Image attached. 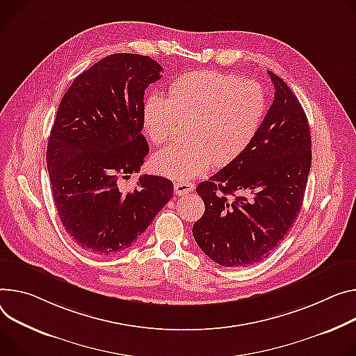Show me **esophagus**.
I'll use <instances>...</instances> for the list:
<instances>
[{"label": "esophagus", "mask_w": 356, "mask_h": 356, "mask_svg": "<svg viewBox=\"0 0 356 356\" xmlns=\"http://www.w3.org/2000/svg\"><path fill=\"white\" fill-rule=\"evenodd\" d=\"M195 190V184L190 181H177L175 183V193L177 196H186Z\"/></svg>", "instance_id": "obj_1"}]
</instances>
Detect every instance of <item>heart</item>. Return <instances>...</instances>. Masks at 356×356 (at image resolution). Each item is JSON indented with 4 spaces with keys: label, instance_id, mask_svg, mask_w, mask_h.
Masks as SVG:
<instances>
[{
    "label": "heart",
    "instance_id": "b5f03b06",
    "mask_svg": "<svg viewBox=\"0 0 356 356\" xmlns=\"http://www.w3.org/2000/svg\"><path fill=\"white\" fill-rule=\"evenodd\" d=\"M266 112V90L257 81L210 70L177 76L169 85V98L159 92L146 96L143 126L154 143H163L175 136L180 116H193L191 140L159 150L154 170L188 180L204 175L216 160L229 163L252 142Z\"/></svg>",
    "mask_w": 356,
    "mask_h": 356
}]
</instances>
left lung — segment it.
<instances>
[{
	"label": "left lung",
	"mask_w": 356,
	"mask_h": 356,
	"mask_svg": "<svg viewBox=\"0 0 356 356\" xmlns=\"http://www.w3.org/2000/svg\"><path fill=\"white\" fill-rule=\"evenodd\" d=\"M268 75L274 102L255 138L196 187L206 210L193 225V236L222 267L263 261L291 229L304 200L312 157L308 119L289 86Z\"/></svg>",
	"instance_id": "8db88e82"
}]
</instances>
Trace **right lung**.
<instances>
[{"label":"right lung","mask_w":356,"mask_h":356,"mask_svg":"<svg viewBox=\"0 0 356 356\" xmlns=\"http://www.w3.org/2000/svg\"><path fill=\"white\" fill-rule=\"evenodd\" d=\"M156 60L112 54L75 78L59 104L47 166L59 218L83 250L109 255L131 247L173 196V183L142 175L145 89L161 78Z\"/></svg>","instance_id":"obj_1"}]
</instances>
